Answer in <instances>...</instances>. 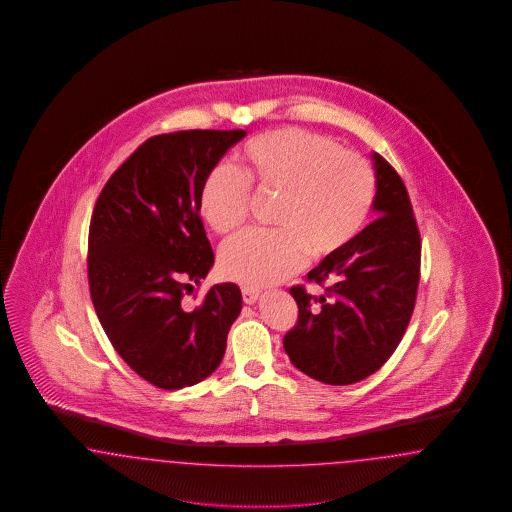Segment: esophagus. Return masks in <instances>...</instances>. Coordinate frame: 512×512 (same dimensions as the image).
<instances>
[{"instance_id":"esophagus-1","label":"esophagus","mask_w":512,"mask_h":512,"mask_svg":"<svg viewBox=\"0 0 512 512\" xmlns=\"http://www.w3.org/2000/svg\"><path fill=\"white\" fill-rule=\"evenodd\" d=\"M242 297H244V303H246V305H255V303L259 301L261 293H259L257 289H249V287H244V289H242Z\"/></svg>"}]
</instances>
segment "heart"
<instances>
[{"label":"heart","instance_id":"obj_1","mask_svg":"<svg viewBox=\"0 0 512 512\" xmlns=\"http://www.w3.org/2000/svg\"><path fill=\"white\" fill-rule=\"evenodd\" d=\"M251 184L278 194L274 232H247L221 253V272L249 287L274 286L307 261L345 251L364 230L375 198L366 160L328 137L280 129L255 137L238 152L236 169L217 165L200 190V213L213 232L226 236L244 225Z\"/></svg>","mask_w":512,"mask_h":512}]
</instances>
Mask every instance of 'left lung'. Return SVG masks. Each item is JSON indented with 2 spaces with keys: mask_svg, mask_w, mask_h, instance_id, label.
<instances>
[{
  "mask_svg": "<svg viewBox=\"0 0 512 512\" xmlns=\"http://www.w3.org/2000/svg\"><path fill=\"white\" fill-rule=\"evenodd\" d=\"M375 221L350 246L308 272L328 284L312 297L291 287L297 326L284 337L291 364L326 385H352L390 358L408 328L419 286L421 240L408 190L385 158L371 152Z\"/></svg>",
  "mask_w": 512,
  "mask_h": 512,
  "instance_id": "8db88e82",
  "label": "left lung"
}]
</instances>
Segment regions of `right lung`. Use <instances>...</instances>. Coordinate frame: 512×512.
<instances>
[{"instance_id": "obj_1", "label": "right lung", "mask_w": 512, "mask_h": 512, "mask_svg": "<svg viewBox=\"0 0 512 512\" xmlns=\"http://www.w3.org/2000/svg\"><path fill=\"white\" fill-rule=\"evenodd\" d=\"M247 133L179 131L144 141L108 179L89 226L87 274L104 333L154 387H192L219 368L242 291L217 284L204 305L181 299L215 263L200 219L211 169Z\"/></svg>"}]
</instances>
